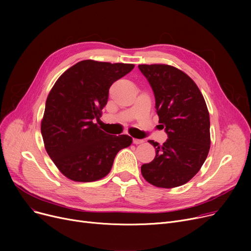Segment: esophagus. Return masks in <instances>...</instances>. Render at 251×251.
I'll list each match as a JSON object with an SVG mask.
<instances>
[{"label": "esophagus", "instance_id": "1", "mask_svg": "<svg viewBox=\"0 0 251 251\" xmlns=\"http://www.w3.org/2000/svg\"><path fill=\"white\" fill-rule=\"evenodd\" d=\"M143 142H144V140H142V139L133 138V143H134V144H141V143H143Z\"/></svg>", "mask_w": 251, "mask_h": 251}]
</instances>
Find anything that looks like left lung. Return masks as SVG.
Here are the masks:
<instances>
[{
    "mask_svg": "<svg viewBox=\"0 0 251 251\" xmlns=\"http://www.w3.org/2000/svg\"><path fill=\"white\" fill-rule=\"evenodd\" d=\"M155 98L159 123L168 139L155 149L154 159L141 166L143 178L155 187L174 188L191 180L210 148L209 114L199 86L182 70L167 64L138 65Z\"/></svg>",
    "mask_w": 251,
    "mask_h": 251,
    "instance_id": "obj_1",
    "label": "left lung"
}]
</instances>
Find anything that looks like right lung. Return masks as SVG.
Returning a JSON list of instances; mask_svg holds the SVG:
<instances>
[{
  "mask_svg": "<svg viewBox=\"0 0 251 251\" xmlns=\"http://www.w3.org/2000/svg\"><path fill=\"white\" fill-rule=\"evenodd\" d=\"M133 64L83 60L66 70L51 87L41 123L45 149L60 172L75 182L107 176L128 135H108L99 127L109 89Z\"/></svg>",
  "mask_w": 251,
  "mask_h": 251,
  "instance_id": "add662e5",
  "label": "right lung"
}]
</instances>
